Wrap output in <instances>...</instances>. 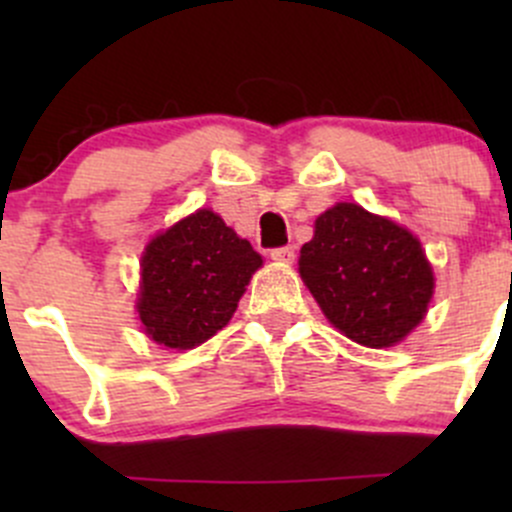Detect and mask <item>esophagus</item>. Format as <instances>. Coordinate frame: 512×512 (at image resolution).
I'll return each instance as SVG.
<instances>
[{
  "instance_id": "esophagus-1",
  "label": "esophagus",
  "mask_w": 512,
  "mask_h": 512,
  "mask_svg": "<svg viewBox=\"0 0 512 512\" xmlns=\"http://www.w3.org/2000/svg\"><path fill=\"white\" fill-rule=\"evenodd\" d=\"M270 257L275 262H285V265H289V262H294V247L292 245H285V247H275V250L270 252Z\"/></svg>"
}]
</instances>
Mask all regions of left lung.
Returning a JSON list of instances; mask_svg holds the SVG:
<instances>
[{
    "label": "left lung",
    "mask_w": 512,
    "mask_h": 512,
    "mask_svg": "<svg viewBox=\"0 0 512 512\" xmlns=\"http://www.w3.org/2000/svg\"><path fill=\"white\" fill-rule=\"evenodd\" d=\"M299 275L324 317L364 347H394L426 314L433 272L421 242L361 205L319 215L299 250Z\"/></svg>",
    "instance_id": "1"
}]
</instances>
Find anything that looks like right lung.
<instances>
[{"instance_id": "add662e5", "label": "right lung", "mask_w": 512, "mask_h": 512, "mask_svg": "<svg viewBox=\"0 0 512 512\" xmlns=\"http://www.w3.org/2000/svg\"><path fill=\"white\" fill-rule=\"evenodd\" d=\"M260 252L213 210H198L153 237L141 260L138 317L153 342L193 349L230 322Z\"/></svg>"}]
</instances>
